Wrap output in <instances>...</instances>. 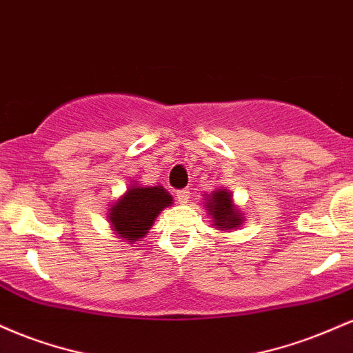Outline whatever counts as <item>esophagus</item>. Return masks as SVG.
Returning <instances> with one entry per match:
<instances>
[{"label": "esophagus", "instance_id": "esophagus-1", "mask_svg": "<svg viewBox=\"0 0 353 353\" xmlns=\"http://www.w3.org/2000/svg\"><path fill=\"white\" fill-rule=\"evenodd\" d=\"M176 196H177V201H179V204H185V202H188L189 197H190V190L189 189H181V190H177Z\"/></svg>", "mask_w": 353, "mask_h": 353}]
</instances>
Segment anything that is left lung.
<instances>
[{
    "label": "left lung",
    "mask_w": 353,
    "mask_h": 353,
    "mask_svg": "<svg viewBox=\"0 0 353 353\" xmlns=\"http://www.w3.org/2000/svg\"><path fill=\"white\" fill-rule=\"evenodd\" d=\"M205 209L209 216H212V225L219 230H230L242 224V216L232 202V194L228 189L212 190L210 196L205 197Z\"/></svg>",
    "instance_id": "1"
}]
</instances>
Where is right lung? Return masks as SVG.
<instances>
[{"label": "right lung", "mask_w": 353, "mask_h": 353, "mask_svg": "<svg viewBox=\"0 0 353 353\" xmlns=\"http://www.w3.org/2000/svg\"><path fill=\"white\" fill-rule=\"evenodd\" d=\"M172 204V196L163 185H134L109 208V222L119 239L134 244L152 228L161 210Z\"/></svg>", "instance_id": "right-lung-1"}]
</instances>
